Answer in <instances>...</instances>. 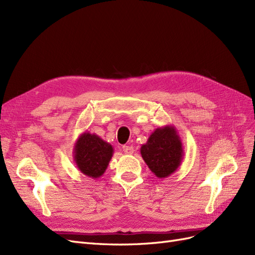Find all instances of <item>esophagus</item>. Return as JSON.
<instances>
[{"instance_id":"1","label":"esophagus","mask_w":255,"mask_h":255,"mask_svg":"<svg viewBox=\"0 0 255 255\" xmlns=\"http://www.w3.org/2000/svg\"><path fill=\"white\" fill-rule=\"evenodd\" d=\"M122 150L126 154H133L134 153V148L132 145H123Z\"/></svg>"}]
</instances>
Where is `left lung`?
<instances>
[{
    "label": "left lung",
    "mask_w": 255,
    "mask_h": 255,
    "mask_svg": "<svg viewBox=\"0 0 255 255\" xmlns=\"http://www.w3.org/2000/svg\"><path fill=\"white\" fill-rule=\"evenodd\" d=\"M141 156L158 179H165L181 166L184 150L181 137L173 126L157 128L141 145Z\"/></svg>",
    "instance_id": "1"
}]
</instances>
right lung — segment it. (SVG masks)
<instances>
[{"label": "right lung", "mask_w": 255, "mask_h": 255, "mask_svg": "<svg viewBox=\"0 0 255 255\" xmlns=\"http://www.w3.org/2000/svg\"><path fill=\"white\" fill-rule=\"evenodd\" d=\"M113 145L97 134L84 132L74 143L73 158L79 170L92 179L102 176L113 157Z\"/></svg>", "instance_id": "right-lung-1"}]
</instances>
